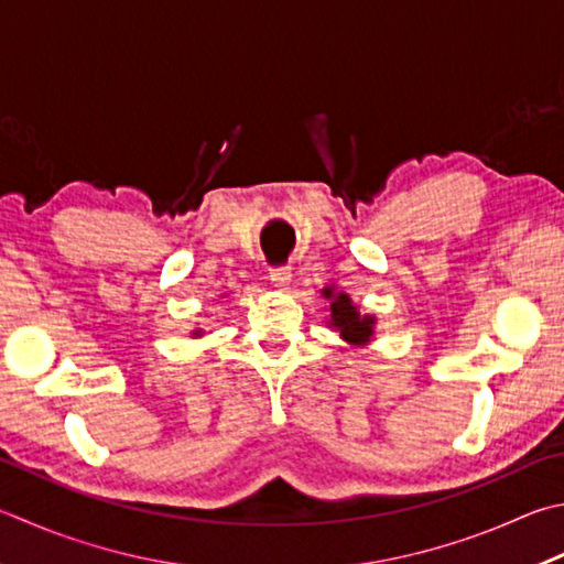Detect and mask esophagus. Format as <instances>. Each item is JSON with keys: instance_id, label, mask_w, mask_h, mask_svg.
Instances as JSON below:
<instances>
[{"instance_id": "1", "label": "esophagus", "mask_w": 564, "mask_h": 564, "mask_svg": "<svg viewBox=\"0 0 564 564\" xmlns=\"http://www.w3.org/2000/svg\"><path fill=\"white\" fill-rule=\"evenodd\" d=\"M293 273L289 265H279V269H271V283L275 285V289H285V285L291 283Z\"/></svg>"}]
</instances>
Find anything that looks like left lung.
<instances>
[{
    "label": "left lung",
    "mask_w": 564,
    "mask_h": 564,
    "mask_svg": "<svg viewBox=\"0 0 564 564\" xmlns=\"http://www.w3.org/2000/svg\"><path fill=\"white\" fill-rule=\"evenodd\" d=\"M321 295L327 301V311H330L327 327H333L335 333H340L343 340L350 347H365L372 343L375 325H377L375 315H362L360 308L352 303L350 295L345 291H337L335 285H325Z\"/></svg>",
    "instance_id": "obj_1"
}]
</instances>
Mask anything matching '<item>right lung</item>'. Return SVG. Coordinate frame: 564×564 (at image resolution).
Returning <instances> with one entry per match:
<instances>
[{
    "label": "right lung",
    "instance_id": "1",
    "mask_svg": "<svg viewBox=\"0 0 564 564\" xmlns=\"http://www.w3.org/2000/svg\"><path fill=\"white\" fill-rule=\"evenodd\" d=\"M202 335H204L202 327H194V330H192V337H202Z\"/></svg>",
    "mask_w": 564,
    "mask_h": 564
}]
</instances>
